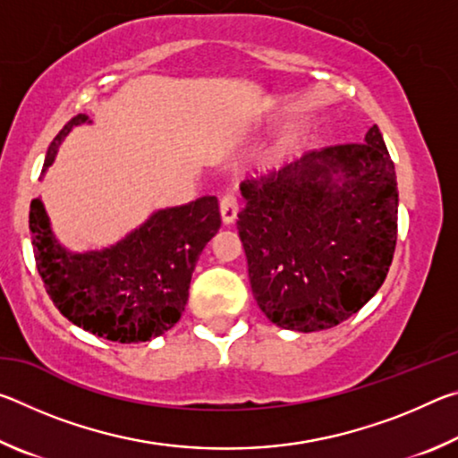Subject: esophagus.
<instances>
[{
    "instance_id": "34e87169",
    "label": "esophagus",
    "mask_w": 458,
    "mask_h": 458,
    "mask_svg": "<svg viewBox=\"0 0 458 458\" xmlns=\"http://www.w3.org/2000/svg\"><path fill=\"white\" fill-rule=\"evenodd\" d=\"M220 214L224 224H232L238 216V198L234 193H224L220 199Z\"/></svg>"
}]
</instances>
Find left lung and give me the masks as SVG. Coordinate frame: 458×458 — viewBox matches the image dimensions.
Wrapping results in <instances>:
<instances>
[{
  "label": "left lung",
  "mask_w": 458,
  "mask_h": 458,
  "mask_svg": "<svg viewBox=\"0 0 458 458\" xmlns=\"http://www.w3.org/2000/svg\"><path fill=\"white\" fill-rule=\"evenodd\" d=\"M240 190L246 206L236 226L252 294L278 327H335L386 281L398 238V183L377 125L366 141L325 147Z\"/></svg>",
  "instance_id": "left-lung-1"
}]
</instances>
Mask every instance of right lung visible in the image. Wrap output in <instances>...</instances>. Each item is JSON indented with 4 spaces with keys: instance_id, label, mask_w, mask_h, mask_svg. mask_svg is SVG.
Wrapping results in <instances>:
<instances>
[{
    "instance_id": "1",
    "label": "right lung",
    "mask_w": 458,
    "mask_h": 458,
    "mask_svg": "<svg viewBox=\"0 0 458 458\" xmlns=\"http://www.w3.org/2000/svg\"><path fill=\"white\" fill-rule=\"evenodd\" d=\"M76 114L52 139L44 169ZM222 224L216 196L155 212L141 228L103 252L71 254L52 236L40 199L30 204L34 259L46 293L68 321L117 344L149 341L174 327L188 303L191 273Z\"/></svg>"
}]
</instances>
